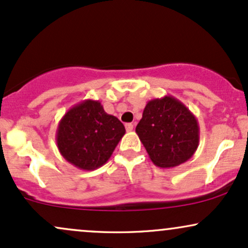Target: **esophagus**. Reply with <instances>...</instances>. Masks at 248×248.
Wrapping results in <instances>:
<instances>
[{
  "instance_id": "esophagus-1",
  "label": "esophagus",
  "mask_w": 248,
  "mask_h": 248,
  "mask_svg": "<svg viewBox=\"0 0 248 248\" xmlns=\"http://www.w3.org/2000/svg\"><path fill=\"white\" fill-rule=\"evenodd\" d=\"M124 127H126L127 132H132L133 128H134V124H124Z\"/></svg>"
}]
</instances>
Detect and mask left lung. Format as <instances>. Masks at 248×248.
Segmentation results:
<instances>
[{"mask_svg": "<svg viewBox=\"0 0 248 248\" xmlns=\"http://www.w3.org/2000/svg\"><path fill=\"white\" fill-rule=\"evenodd\" d=\"M156 167L173 168L192 157L199 144L196 116L171 95L148 101L135 129Z\"/></svg>", "mask_w": 248, "mask_h": 248, "instance_id": "8db88e82", "label": "left lung"}]
</instances>
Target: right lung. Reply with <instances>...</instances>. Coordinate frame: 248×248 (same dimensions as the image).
I'll use <instances>...</instances> for the list:
<instances>
[{
	"instance_id": "1",
	"label": "right lung",
	"mask_w": 248,
	"mask_h": 248,
	"mask_svg": "<svg viewBox=\"0 0 248 248\" xmlns=\"http://www.w3.org/2000/svg\"><path fill=\"white\" fill-rule=\"evenodd\" d=\"M124 133L122 122L107 114L100 101L88 99L65 113L57 128L56 141L65 160L90 171L109 160Z\"/></svg>"
}]
</instances>
